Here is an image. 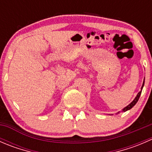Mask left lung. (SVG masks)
Here are the masks:
<instances>
[{"label":"left lung","instance_id":"1","mask_svg":"<svg viewBox=\"0 0 152 152\" xmlns=\"http://www.w3.org/2000/svg\"><path fill=\"white\" fill-rule=\"evenodd\" d=\"M144 80H145V79H144ZM143 86H144V81H143V83H142V87H141V90H140V91L138 93H137V96H136V97L134 98V100H133L132 102L131 103H130L128 106H126V107H124L122 111H124V112L127 111V110H130V109L132 108V107L136 104V103H137V101H138L139 98H140V94H141V92H142V87H143ZM118 113H119V112H118Z\"/></svg>","mask_w":152,"mask_h":152}]
</instances>
